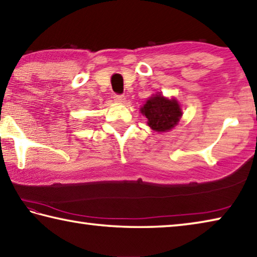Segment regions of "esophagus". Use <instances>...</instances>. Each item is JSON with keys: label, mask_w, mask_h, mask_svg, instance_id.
I'll return each mask as SVG.
<instances>
[{"label": "esophagus", "mask_w": 257, "mask_h": 257, "mask_svg": "<svg viewBox=\"0 0 257 257\" xmlns=\"http://www.w3.org/2000/svg\"><path fill=\"white\" fill-rule=\"evenodd\" d=\"M114 101L118 102V103H124L125 101V97L124 95H114Z\"/></svg>", "instance_id": "esophagus-1"}]
</instances>
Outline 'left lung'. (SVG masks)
Instances as JSON below:
<instances>
[{
  "instance_id": "obj_1",
  "label": "left lung",
  "mask_w": 257,
  "mask_h": 257,
  "mask_svg": "<svg viewBox=\"0 0 257 257\" xmlns=\"http://www.w3.org/2000/svg\"><path fill=\"white\" fill-rule=\"evenodd\" d=\"M141 112L147 118V124L158 133H167L176 127L182 115L180 104L176 98H167L156 94L147 99Z\"/></svg>"
}]
</instances>
